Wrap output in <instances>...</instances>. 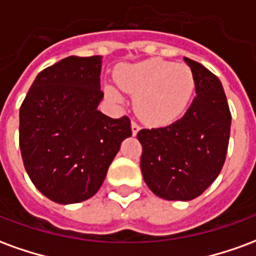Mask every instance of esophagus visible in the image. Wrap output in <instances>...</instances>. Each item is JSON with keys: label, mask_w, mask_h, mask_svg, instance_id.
<instances>
[{"label": "esophagus", "mask_w": 256, "mask_h": 256, "mask_svg": "<svg viewBox=\"0 0 256 256\" xmlns=\"http://www.w3.org/2000/svg\"><path fill=\"white\" fill-rule=\"evenodd\" d=\"M140 132V126L136 122H132V133L133 136H137V133Z\"/></svg>", "instance_id": "1"}]
</instances>
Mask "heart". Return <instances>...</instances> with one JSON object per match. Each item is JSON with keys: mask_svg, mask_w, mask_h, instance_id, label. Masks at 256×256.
<instances>
[{"mask_svg": "<svg viewBox=\"0 0 256 256\" xmlns=\"http://www.w3.org/2000/svg\"><path fill=\"white\" fill-rule=\"evenodd\" d=\"M116 79L123 92L136 97L138 116L155 126L181 116L196 88L190 68L162 58L124 66L118 71ZM106 93L115 102L123 101L122 92L114 84H106Z\"/></svg>", "mask_w": 256, "mask_h": 256, "instance_id": "obj_1", "label": "heart"}]
</instances>
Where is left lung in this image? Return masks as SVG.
I'll use <instances>...</instances> for the list:
<instances>
[{
    "label": "left lung",
    "mask_w": 256,
    "mask_h": 256,
    "mask_svg": "<svg viewBox=\"0 0 256 256\" xmlns=\"http://www.w3.org/2000/svg\"><path fill=\"white\" fill-rule=\"evenodd\" d=\"M196 80V97L181 119L166 128H142L141 172L148 188L166 200L189 202L214 182L225 163L232 115L220 80L184 58Z\"/></svg>",
    "instance_id": "left-lung-1"
}]
</instances>
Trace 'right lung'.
Masks as SVG:
<instances>
[{
    "label": "right lung",
    "mask_w": 256,
    "mask_h": 256,
    "mask_svg": "<svg viewBox=\"0 0 256 256\" xmlns=\"http://www.w3.org/2000/svg\"><path fill=\"white\" fill-rule=\"evenodd\" d=\"M101 56H70L36 75L20 106L19 142L36 188L58 204L94 196L124 138L130 119L97 110Z\"/></svg>",
    "instance_id": "right-lung-1"
}]
</instances>
